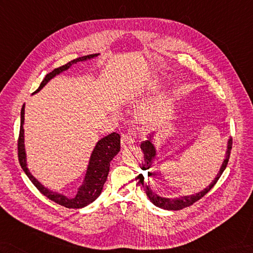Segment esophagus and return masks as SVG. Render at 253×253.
<instances>
[{
    "label": "esophagus",
    "instance_id": "obj_1",
    "mask_svg": "<svg viewBox=\"0 0 253 253\" xmlns=\"http://www.w3.org/2000/svg\"><path fill=\"white\" fill-rule=\"evenodd\" d=\"M121 143H122V148H127V146L134 143V139L131 136H129V134H123L121 139Z\"/></svg>",
    "mask_w": 253,
    "mask_h": 253
}]
</instances>
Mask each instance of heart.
I'll return each instance as SVG.
<instances>
[{
	"label": "heart",
	"instance_id": "b5f03b06",
	"mask_svg": "<svg viewBox=\"0 0 253 253\" xmlns=\"http://www.w3.org/2000/svg\"><path fill=\"white\" fill-rule=\"evenodd\" d=\"M154 85L161 84L160 80H155L153 82ZM157 119V110L155 108H151V107H145L143 109H141L138 112V121L141 125H143L144 127H150L155 123Z\"/></svg>",
	"mask_w": 253,
	"mask_h": 253
}]
</instances>
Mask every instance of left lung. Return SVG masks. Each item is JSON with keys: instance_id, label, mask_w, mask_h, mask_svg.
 Segmentation results:
<instances>
[{"instance_id": "obj_1", "label": "left lung", "mask_w": 253, "mask_h": 253, "mask_svg": "<svg viewBox=\"0 0 253 253\" xmlns=\"http://www.w3.org/2000/svg\"><path fill=\"white\" fill-rule=\"evenodd\" d=\"M157 132H152L150 133L148 137H146L145 141H142L141 142L140 148L142 150L143 154H144V164L142 165L143 170H148V175L151 177L152 172L150 171V168L151 166L153 165V163L156 160V155H157V150L154 145V139L156 136ZM231 150H232V138L228 139L227 141V146H226V152H225V156H224V161H223L221 168L219 170L218 174L215 175V178L212 180V182L206 187V189H204L203 191L198 192L196 194H192V195H185V196H179V197H173V198H170V197H163L161 195H158L155 192H153V190L151 189L150 184L148 183L144 180V177L142 173L139 174V182L143 186V190L144 193L146 194V196L151 201V203L155 205L156 207L158 208H162V209H165V210H180V209H183L187 206H191L195 202H197L198 199H201L203 196L206 195V194L212 189L213 185L216 183V181L219 180V178L221 177V174L224 171L226 166H227V163H228V158H230V154H231Z\"/></svg>"}]
</instances>
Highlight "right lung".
I'll list each match as a JSON object with an SVG mask.
<instances>
[{
  "instance_id": "obj_1",
  "label": "right lung",
  "mask_w": 253,
  "mask_h": 253,
  "mask_svg": "<svg viewBox=\"0 0 253 253\" xmlns=\"http://www.w3.org/2000/svg\"><path fill=\"white\" fill-rule=\"evenodd\" d=\"M99 56V54L95 55H88L84 57H80L78 59H74L70 61L69 63L64 64L62 67L55 69L54 71L47 74L45 79L42 81L40 87L33 92H39L42 88L48 83L50 80H52L55 76L59 75L60 73L68 71L73 64L79 62H85L87 60H91L93 58ZM23 124H25V104L21 108L20 113V132H19V140H18V157L19 163L23 171L28 175V178L35 185V187L43 194L44 196L49 198L50 201L55 202L57 204L61 205L63 207L67 208H84L87 205L95 202L99 197L103 190V185L107 181L109 170H110V163L113 160L114 156L117 155L121 150V136L119 133L112 132L98 140L95 148H93L89 162L86 168V172L84 175L83 182L78 187V192H76L75 196L69 197L64 195L62 193H58L56 191H52L50 189H47L41 182L32 175L30 170L28 168L27 164V154H26V148H25V129H23Z\"/></svg>"
}]
</instances>
